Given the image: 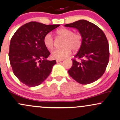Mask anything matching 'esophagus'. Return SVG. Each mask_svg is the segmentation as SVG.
I'll list each match as a JSON object with an SVG mask.
<instances>
[{
    "label": "esophagus",
    "instance_id": "1",
    "mask_svg": "<svg viewBox=\"0 0 120 120\" xmlns=\"http://www.w3.org/2000/svg\"><path fill=\"white\" fill-rule=\"evenodd\" d=\"M63 61V60H56V63H60V62H61Z\"/></svg>",
    "mask_w": 120,
    "mask_h": 120
}]
</instances>
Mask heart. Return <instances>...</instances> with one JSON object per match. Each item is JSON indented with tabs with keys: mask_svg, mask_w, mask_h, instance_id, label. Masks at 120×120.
<instances>
[{
	"mask_svg": "<svg viewBox=\"0 0 120 120\" xmlns=\"http://www.w3.org/2000/svg\"><path fill=\"white\" fill-rule=\"evenodd\" d=\"M56 34L59 37L64 38L60 49H53L51 52V57L54 59L63 60L71 55V49L74 51H78L82 44V36L79 33H73L71 29L63 28L56 31ZM43 43L47 49H51L53 47L54 41L50 33L47 34L43 38Z\"/></svg>",
	"mask_w": 120,
	"mask_h": 120,
	"instance_id": "1",
	"label": "heart"
}]
</instances>
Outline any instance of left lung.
I'll return each instance as SVG.
<instances>
[{
	"instance_id": "obj_1",
	"label": "left lung",
	"mask_w": 120,
	"mask_h": 120,
	"mask_svg": "<svg viewBox=\"0 0 120 120\" xmlns=\"http://www.w3.org/2000/svg\"><path fill=\"white\" fill-rule=\"evenodd\" d=\"M65 26L74 27L82 36V44L73 59L68 71L71 78L82 85L99 79L105 72L109 62V50L105 34L98 26L87 20H80Z\"/></svg>"
}]
</instances>
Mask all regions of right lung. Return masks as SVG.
Returning a JSON list of instances; mask_svg holds the SVG:
<instances>
[{"label": "right lung", "mask_w": 120, "mask_h": 120, "mask_svg": "<svg viewBox=\"0 0 120 120\" xmlns=\"http://www.w3.org/2000/svg\"><path fill=\"white\" fill-rule=\"evenodd\" d=\"M59 26L32 21L13 34L8 55L13 73L22 83L37 86L49 77L56 61L46 60L50 52L44 45L43 38Z\"/></svg>", "instance_id": "right-lung-1"}]
</instances>
